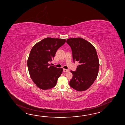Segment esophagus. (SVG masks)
<instances>
[{
	"instance_id": "esophagus-1",
	"label": "esophagus",
	"mask_w": 125,
	"mask_h": 125,
	"mask_svg": "<svg viewBox=\"0 0 125 125\" xmlns=\"http://www.w3.org/2000/svg\"><path fill=\"white\" fill-rule=\"evenodd\" d=\"M63 72H69V70H66V69H63Z\"/></svg>"
}]
</instances>
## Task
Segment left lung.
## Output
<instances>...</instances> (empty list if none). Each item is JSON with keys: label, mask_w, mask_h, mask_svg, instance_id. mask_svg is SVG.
<instances>
[{"label": "left lung", "mask_w": 125, "mask_h": 125, "mask_svg": "<svg viewBox=\"0 0 125 125\" xmlns=\"http://www.w3.org/2000/svg\"><path fill=\"white\" fill-rule=\"evenodd\" d=\"M66 42L72 50L73 61L79 62L76 70L71 71L73 74L70 86L78 91L87 90L96 79L99 63L94 47L82 38H71Z\"/></svg>", "instance_id": "8db88e82"}]
</instances>
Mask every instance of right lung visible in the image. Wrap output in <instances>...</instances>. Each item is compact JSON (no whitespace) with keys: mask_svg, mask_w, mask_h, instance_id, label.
Returning <instances> with one entry per match:
<instances>
[{"mask_svg":"<svg viewBox=\"0 0 125 125\" xmlns=\"http://www.w3.org/2000/svg\"><path fill=\"white\" fill-rule=\"evenodd\" d=\"M65 39L47 38L35 44L31 50L27 64L31 78L39 88L49 89L55 86L63 72L49 64L57 50L64 44Z\"/></svg>","mask_w":125,"mask_h":125,"instance_id":"1","label":"right lung"}]
</instances>
